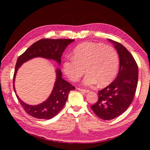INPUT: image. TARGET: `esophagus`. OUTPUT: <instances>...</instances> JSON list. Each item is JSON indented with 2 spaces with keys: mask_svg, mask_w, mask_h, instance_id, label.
Instances as JSON below:
<instances>
[{
  "mask_svg": "<svg viewBox=\"0 0 150 150\" xmlns=\"http://www.w3.org/2000/svg\"><path fill=\"white\" fill-rule=\"evenodd\" d=\"M77 89L79 91H80L82 92V93H88V92H89V90H84V89L79 88H78Z\"/></svg>",
  "mask_w": 150,
  "mask_h": 150,
  "instance_id": "esophagus-1",
  "label": "esophagus"
}]
</instances>
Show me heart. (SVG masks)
I'll use <instances>...</instances> for the list:
<instances>
[{
    "mask_svg": "<svg viewBox=\"0 0 150 150\" xmlns=\"http://www.w3.org/2000/svg\"><path fill=\"white\" fill-rule=\"evenodd\" d=\"M72 56L62 64L64 72L72 81H78L85 68L88 73L82 84L86 86L97 83L100 86H106L117 74L119 57L112 47L100 43L84 42L73 50Z\"/></svg>",
    "mask_w": 150,
    "mask_h": 150,
    "instance_id": "heart-1",
    "label": "heart"
}]
</instances>
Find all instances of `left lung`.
Returning a JSON list of instances; mask_svg holds the SVG:
<instances>
[{"instance_id":"obj_1","label":"left lung","mask_w":150,"mask_h":150,"mask_svg":"<svg viewBox=\"0 0 150 150\" xmlns=\"http://www.w3.org/2000/svg\"><path fill=\"white\" fill-rule=\"evenodd\" d=\"M119 57V70L116 79L98 91V99L91 106L97 117L107 120L120 116L128 109L135 96L138 82V66L132 54L122 44L108 39Z\"/></svg>"}]
</instances>
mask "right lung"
I'll use <instances>...</instances> for the list:
<instances>
[{
    "instance_id": "right-lung-1",
    "label": "right lung",
    "mask_w": 150,
    "mask_h": 150,
    "mask_svg": "<svg viewBox=\"0 0 150 150\" xmlns=\"http://www.w3.org/2000/svg\"><path fill=\"white\" fill-rule=\"evenodd\" d=\"M74 39H41L33 44L24 53L18 57L13 75V90L16 93L15 80L19 68L28 60L36 57L53 60L60 66L61 57L66 47ZM56 79L53 90L47 99L37 105H30L22 101L16 94L25 111L31 117L39 119L48 120L55 117L65 105L68 94L75 88L62 77L59 68L55 69Z\"/></svg>"
}]
</instances>
